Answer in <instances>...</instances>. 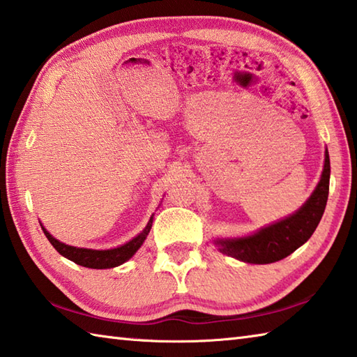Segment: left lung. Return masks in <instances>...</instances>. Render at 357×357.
I'll use <instances>...</instances> for the list:
<instances>
[{"instance_id":"left-lung-1","label":"left lung","mask_w":357,"mask_h":357,"mask_svg":"<svg viewBox=\"0 0 357 357\" xmlns=\"http://www.w3.org/2000/svg\"><path fill=\"white\" fill-rule=\"evenodd\" d=\"M330 155L325 150V164L317 187L305 204L289 216L258 229L246 236L216 238L220 252L250 264H269L283 260L311 238L319 226L330 190Z\"/></svg>"}]
</instances>
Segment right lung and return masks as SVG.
<instances>
[{
    "mask_svg": "<svg viewBox=\"0 0 357 357\" xmlns=\"http://www.w3.org/2000/svg\"><path fill=\"white\" fill-rule=\"evenodd\" d=\"M153 216L155 215L150 216L145 229L141 234H137L135 238H131L130 241L122 244V246H117L113 249H102V250L69 246V244L61 243L57 238H54V236L49 234L43 226H41V229H43L46 238L55 248V250H57L60 255L68 258V260H71L77 264H80V266H85L89 269H111V268L121 266V264L128 261L130 258L137 252L139 248L144 244L146 235L150 234V229L153 225Z\"/></svg>",
    "mask_w": 357,
    "mask_h": 357,
    "instance_id": "obj_1",
    "label": "right lung"
}]
</instances>
